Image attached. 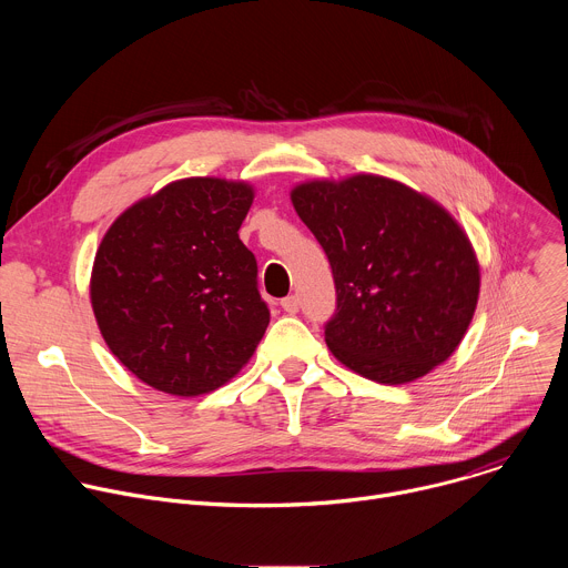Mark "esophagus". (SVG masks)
<instances>
[{
    "label": "esophagus",
    "mask_w": 568,
    "mask_h": 568,
    "mask_svg": "<svg viewBox=\"0 0 568 568\" xmlns=\"http://www.w3.org/2000/svg\"><path fill=\"white\" fill-rule=\"evenodd\" d=\"M281 307L287 312V314H296L298 312V296H285L283 301H281Z\"/></svg>",
    "instance_id": "1"
}]
</instances>
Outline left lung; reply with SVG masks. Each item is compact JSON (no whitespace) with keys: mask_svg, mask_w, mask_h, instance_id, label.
Returning a JSON list of instances; mask_svg holds the SVG:
<instances>
[{"mask_svg":"<svg viewBox=\"0 0 568 568\" xmlns=\"http://www.w3.org/2000/svg\"><path fill=\"white\" fill-rule=\"evenodd\" d=\"M290 200L331 261L337 312L326 344L346 368L397 386L454 355L478 303L480 267L443 204L373 173L307 180Z\"/></svg>","mask_w":568,"mask_h":568,"instance_id":"left-lung-1","label":"left lung"}]
</instances>
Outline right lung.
Here are the masks:
<instances>
[{
  "mask_svg": "<svg viewBox=\"0 0 568 568\" xmlns=\"http://www.w3.org/2000/svg\"><path fill=\"white\" fill-rule=\"evenodd\" d=\"M256 189L184 178L128 206L94 256L90 301L112 355L178 397L231 382L256 353L270 310L237 229Z\"/></svg>",
  "mask_w": 568,
  "mask_h": 568,
  "instance_id": "add662e5",
  "label": "right lung"
}]
</instances>
